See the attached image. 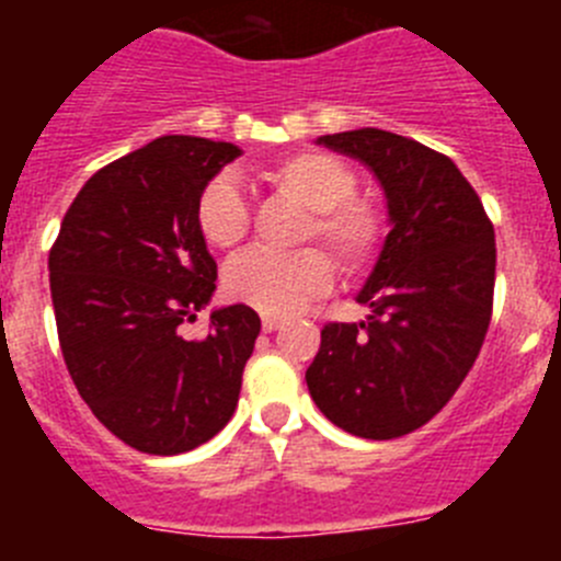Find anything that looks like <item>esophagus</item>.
Segmentation results:
<instances>
[{
    "label": "esophagus",
    "instance_id": "obj_1",
    "mask_svg": "<svg viewBox=\"0 0 561 561\" xmlns=\"http://www.w3.org/2000/svg\"><path fill=\"white\" fill-rule=\"evenodd\" d=\"M280 325H284V320H280V317L266 314L264 320H261V329H264L266 334H272V331H277V329H280Z\"/></svg>",
    "mask_w": 561,
    "mask_h": 561
}]
</instances>
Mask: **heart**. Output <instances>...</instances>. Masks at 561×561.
Masks as SVG:
<instances>
[{"mask_svg": "<svg viewBox=\"0 0 561 561\" xmlns=\"http://www.w3.org/2000/svg\"><path fill=\"white\" fill-rule=\"evenodd\" d=\"M261 180L311 210L306 236H317L334 252L340 266L362 270L381 238L379 213L354 199L356 173L325 151H295L261 171ZM196 230L216 250H232L250 230L244 191L230 173L213 176L196 199ZM331 261L306 247L295 252L250 250L225 266L221 286L236 304L264 314H291L329 291Z\"/></svg>", "mask_w": 561, "mask_h": 561, "instance_id": "1", "label": "heart"}]
</instances>
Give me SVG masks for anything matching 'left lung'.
<instances>
[{"mask_svg": "<svg viewBox=\"0 0 561 561\" xmlns=\"http://www.w3.org/2000/svg\"><path fill=\"white\" fill-rule=\"evenodd\" d=\"M374 173L390 232L356 300L359 323H331L306 385L320 413L359 438L408 435L466 379L492 320L494 227L449 157L381 128L323 134Z\"/></svg>", "mask_w": 561, "mask_h": 561, "instance_id": "left-lung-1", "label": "left lung"}]
</instances>
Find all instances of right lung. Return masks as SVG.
Here are the masks:
<instances>
[{
	"label": "right lung",
	"mask_w": 561,
	"mask_h": 561,
	"mask_svg": "<svg viewBox=\"0 0 561 561\" xmlns=\"http://www.w3.org/2000/svg\"><path fill=\"white\" fill-rule=\"evenodd\" d=\"M236 157L232 142L185 134L148 142L81 187L49 250L69 376L103 427L140 453H191L236 413L255 311L213 309L199 342L180 331L216 291L196 199Z\"/></svg>",
	"instance_id": "1"
}]
</instances>
